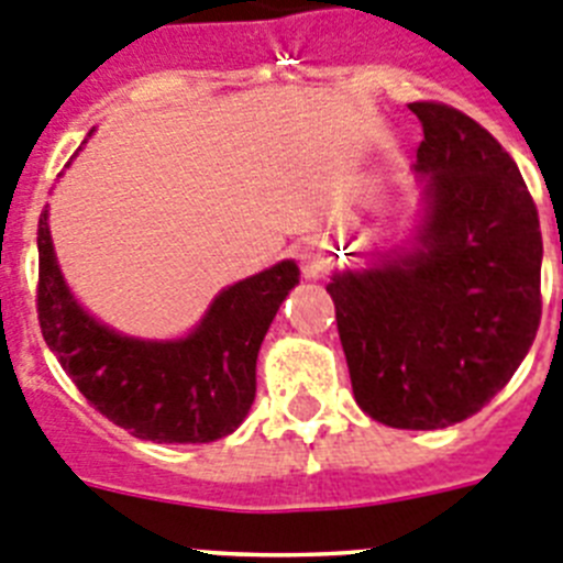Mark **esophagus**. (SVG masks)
<instances>
[{
    "label": "esophagus",
    "mask_w": 563,
    "mask_h": 563,
    "mask_svg": "<svg viewBox=\"0 0 563 563\" xmlns=\"http://www.w3.org/2000/svg\"><path fill=\"white\" fill-rule=\"evenodd\" d=\"M327 273V265L321 262V258H307L305 262V276L307 278H324Z\"/></svg>",
    "instance_id": "obj_1"
}]
</instances>
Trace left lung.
<instances>
[{"mask_svg": "<svg viewBox=\"0 0 563 563\" xmlns=\"http://www.w3.org/2000/svg\"><path fill=\"white\" fill-rule=\"evenodd\" d=\"M422 123L426 217L415 247L332 276L355 400L391 429L467 420L514 377L541 321V228L519 166L460 109Z\"/></svg>", "mask_w": 563, "mask_h": 563, "instance_id": "8db88e82", "label": "left lung"}]
</instances>
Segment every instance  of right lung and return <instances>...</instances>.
<instances>
[{"label":"right lung","instance_id":"add662e5","mask_svg":"<svg viewBox=\"0 0 563 563\" xmlns=\"http://www.w3.org/2000/svg\"><path fill=\"white\" fill-rule=\"evenodd\" d=\"M296 262L225 287L180 341L118 335L81 310L58 271L47 211L38 217L36 307L42 335L78 391L107 420L152 442H213L239 429L256 397V357Z\"/></svg>","mask_w":563,"mask_h":563}]
</instances>
